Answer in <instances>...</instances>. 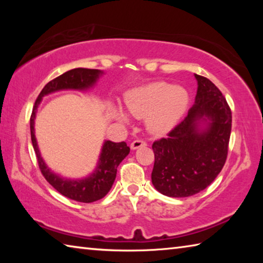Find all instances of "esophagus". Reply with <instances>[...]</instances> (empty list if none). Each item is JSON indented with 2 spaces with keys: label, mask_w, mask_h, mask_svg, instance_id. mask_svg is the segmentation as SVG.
<instances>
[{
  "label": "esophagus",
  "mask_w": 263,
  "mask_h": 263,
  "mask_svg": "<svg viewBox=\"0 0 263 263\" xmlns=\"http://www.w3.org/2000/svg\"><path fill=\"white\" fill-rule=\"evenodd\" d=\"M147 145L144 140H140V139H137V140H133L131 142V148L132 149H138L140 147H145V146Z\"/></svg>",
  "instance_id": "34e87169"
}]
</instances>
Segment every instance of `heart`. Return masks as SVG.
Segmentation results:
<instances>
[{
  "instance_id": "b5f03b06",
  "label": "heart",
  "mask_w": 263,
  "mask_h": 263,
  "mask_svg": "<svg viewBox=\"0 0 263 263\" xmlns=\"http://www.w3.org/2000/svg\"><path fill=\"white\" fill-rule=\"evenodd\" d=\"M189 95L184 88L168 82H153L128 92L125 105L136 118H147V127L155 135H164L176 126L185 114ZM118 121L128 122L127 115L121 108H114Z\"/></svg>"
}]
</instances>
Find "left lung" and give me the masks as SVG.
<instances>
[{"label":"left lung","mask_w":263,"mask_h":263,"mask_svg":"<svg viewBox=\"0 0 263 263\" xmlns=\"http://www.w3.org/2000/svg\"><path fill=\"white\" fill-rule=\"evenodd\" d=\"M197 94L186 117L153 142L154 188L168 197H189L210 185L224 167L232 112L219 89L195 74Z\"/></svg>","instance_id":"1"}]
</instances>
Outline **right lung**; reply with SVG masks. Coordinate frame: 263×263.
Instances as JSON below:
<instances>
[{"label": "right lung", "mask_w": 263, "mask_h": 263, "mask_svg": "<svg viewBox=\"0 0 263 263\" xmlns=\"http://www.w3.org/2000/svg\"><path fill=\"white\" fill-rule=\"evenodd\" d=\"M101 75H103V72L100 69L74 68L52 80L43 88L38 99L35 100L32 115L30 118L31 141H32L33 149L35 155H37L38 164L43 176L61 195L73 199V201L82 203L99 201L109 193L115 182L116 174H117V167L130 153V147L126 145L125 141L114 142L105 140L103 146H102L97 166L90 175L78 180L66 179V177H62L52 172L43 160L34 136V119L37 109L44 96L51 94V92L66 90V89L87 90V89L94 86Z\"/></svg>", "instance_id": "obj_1"}]
</instances>
